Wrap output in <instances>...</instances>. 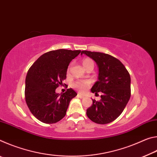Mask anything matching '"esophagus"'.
Returning a JSON list of instances; mask_svg holds the SVG:
<instances>
[{
    "instance_id": "1",
    "label": "esophagus",
    "mask_w": 157,
    "mask_h": 157,
    "mask_svg": "<svg viewBox=\"0 0 157 157\" xmlns=\"http://www.w3.org/2000/svg\"><path fill=\"white\" fill-rule=\"evenodd\" d=\"M78 97L79 98H81V99H82V98H84V95H81V94H78Z\"/></svg>"
}]
</instances>
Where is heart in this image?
<instances>
[{"instance_id": "1", "label": "heart", "mask_w": 157, "mask_h": 157, "mask_svg": "<svg viewBox=\"0 0 157 157\" xmlns=\"http://www.w3.org/2000/svg\"><path fill=\"white\" fill-rule=\"evenodd\" d=\"M84 67L86 68L89 65H94V63L91 59H85L82 62ZM91 84V81L88 79H81V80H77L73 83V86L76 89H78L79 91L84 92Z\"/></svg>"}]
</instances>
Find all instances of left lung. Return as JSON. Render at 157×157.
Returning a JSON list of instances; mask_svg holds the SVG:
<instances>
[{"instance_id":"obj_1","label":"left lung","mask_w":157,"mask_h":157,"mask_svg":"<svg viewBox=\"0 0 157 157\" xmlns=\"http://www.w3.org/2000/svg\"><path fill=\"white\" fill-rule=\"evenodd\" d=\"M96 62L98 80L91 89L98 94L102 92L100 101L93 100L86 110L90 120L98 124H107L115 121L123 112L131 96V78L129 73L120 60L102 52L82 50Z\"/></svg>"}]
</instances>
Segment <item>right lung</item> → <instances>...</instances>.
Masks as SVG:
<instances>
[{
	"mask_svg": "<svg viewBox=\"0 0 157 157\" xmlns=\"http://www.w3.org/2000/svg\"><path fill=\"white\" fill-rule=\"evenodd\" d=\"M80 52L81 50H52L39 57L28 70L25 102L33 116L42 123H55L66 116L70 101L77 93L68 89L59 94L55 90L66 78L69 63Z\"/></svg>",
	"mask_w": 157,
	"mask_h": 157,
	"instance_id": "add662e5",
	"label": "right lung"
}]
</instances>
